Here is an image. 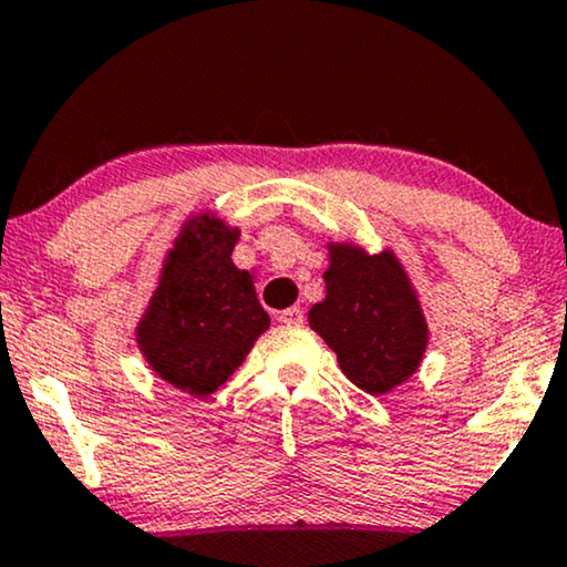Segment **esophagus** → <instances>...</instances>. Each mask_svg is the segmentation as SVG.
I'll return each instance as SVG.
<instances>
[{
	"label": "esophagus",
	"mask_w": 567,
	"mask_h": 567,
	"mask_svg": "<svg viewBox=\"0 0 567 567\" xmlns=\"http://www.w3.org/2000/svg\"><path fill=\"white\" fill-rule=\"evenodd\" d=\"M277 319H279V322H282V324H288V327H298V324L306 322V313H303L301 306H292V309L279 311Z\"/></svg>",
	"instance_id": "obj_1"
}]
</instances>
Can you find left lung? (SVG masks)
<instances>
[{"mask_svg":"<svg viewBox=\"0 0 567 567\" xmlns=\"http://www.w3.org/2000/svg\"><path fill=\"white\" fill-rule=\"evenodd\" d=\"M324 282L327 296L311 306L309 324L338 353L346 378L370 395L412 378L427 324L399 258L391 250L370 256L357 245H332Z\"/></svg>","mask_w":567,"mask_h":567,"instance_id":"left-lung-1","label":"left lung"}]
</instances>
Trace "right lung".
I'll return each instance as SVG.
<instances>
[{"label":"right lung","mask_w":567,"mask_h":567,"mask_svg":"<svg viewBox=\"0 0 567 567\" xmlns=\"http://www.w3.org/2000/svg\"><path fill=\"white\" fill-rule=\"evenodd\" d=\"M237 237L216 216L189 218L136 327L147 364L184 393H214L269 330L254 277L231 264Z\"/></svg>","instance_id":"right-lung-1"}]
</instances>
